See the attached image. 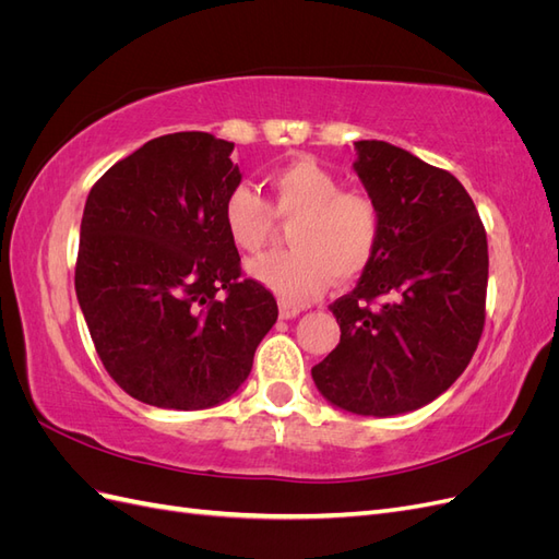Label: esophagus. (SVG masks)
<instances>
[{"label":"esophagus","instance_id":"obj_1","mask_svg":"<svg viewBox=\"0 0 559 559\" xmlns=\"http://www.w3.org/2000/svg\"><path fill=\"white\" fill-rule=\"evenodd\" d=\"M302 310L300 308H296V306H286V302H280V317L282 319H294V317H298Z\"/></svg>","mask_w":559,"mask_h":559}]
</instances>
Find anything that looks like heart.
Listing matches in <instances>:
<instances>
[{
  "label": "heart",
  "mask_w": 559,
  "mask_h": 559,
  "mask_svg": "<svg viewBox=\"0 0 559 559\" xmlns=\"http://www.w3.org/2000/svg\"><path fill=\"white\" fill-rule=\"evenodd\" d=\"M270 205L249 183H235L222 202L230 242L242 251L265 247L275 217L292 222V249L265 253L247 273L286 306L319 296L337 280L359 277L376 257L380 212L361 191H343V181L314 158L298 156L265 175Z\"/></svg>",
  "instance_id": "1"
}]
</instances>
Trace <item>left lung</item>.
Returning a JSON list of instances; mask_svg holds the SVG:
<instances>
[{
    "mask_svg": "<svg viewBox=\"0 0 559 559\" xmlns=\"http://www.w3.org/2000/svg\"><path fill=\"white\" fill-rule=\"evenodd\" d=\"M354 148V173L380 212V240L354 292L331 306L341 343L312 380L335 408L392 417L441 396L476 352L487 235L450 173L386 142Z\"/></svg>",
    "mask_w": 559,
    "mask_h": 559,
    "instance_id": "8db88e82",
    "label": "left lung"
}]
</instances>
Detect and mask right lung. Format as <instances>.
Instances as JSON below:
<instances>
[{
	"label": "right lung",
	"mask_w": 559,
	"mask_h": 559,
	"mask_svg": "<svg viewBox=\"0 0 559 559\" xmlns=\"http://www.w3.org/2000/svg\"><path fill=\"white\" fill-rule=\"evenodd\" d=\"M233 142L163 134L118 160L91 189L74 286L114 382L165 411L224 403L249 378L277 302L245 280L222 222L242 181Z\"/></svg>",
	"instance_id": "right-lung-1"
}]
</instances>
